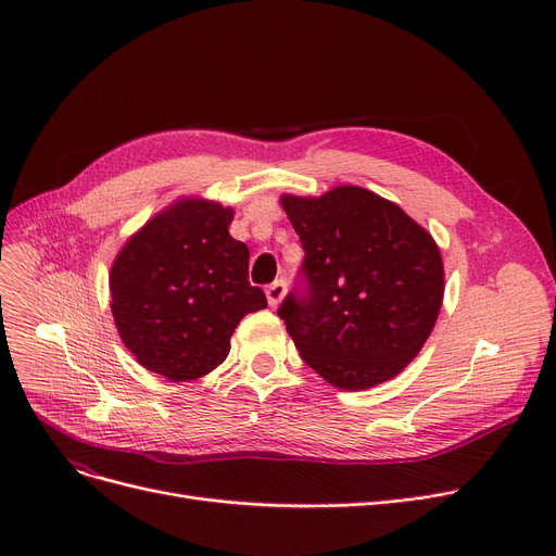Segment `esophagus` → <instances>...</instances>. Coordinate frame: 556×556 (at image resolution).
Returning a JSON list of instances; mask_svg holds the SVG:
<instances>
[{
    "mask_svg": "<svg viewBox=\"0 0 556 556\" xmlns=\"http://www.w3.org/2000/svg\"><path fill=\"white\" fill-rule=\"evenodd\" d=\"M283 295H286V281H283V279H277L275 283H270V286L266 288V298H268V304H270L273 308L283 300Z\"/></svg>",
    "mask_w": 556,
    "mask_h": 556,
    "instance_id": "esophagus-1",
    "label": "esophagus"
}]
</instances>
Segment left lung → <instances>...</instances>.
I'll return each instance as SVG.
<instances>
[{
    "label": "left lung",
    "mask_w": 556,
    "mask_h": 556,
    "mask_svg": "<svg viewBox=\"0 0 556 556\" xmlns=\"http://www.w3.org/2000/svg\"><path fill=\"white\" fill-rule=\"evenodd\" d=\"M281 204L304 261L277 315L300 356L340 390L390 381L440 315V248L399 204L361 187Z\"/></svg>",
    "instance_id": "obj_1"
}]
</instances>
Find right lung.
<instances>
[{
  "label": "right lung",
  "instance_id": "obj_1",
  "mask_svg": "<svg viewBox=\"0 0 556 556\" xmlns=\"http://www.w3.org/2000/svg\"><path fill=\"white\" fill-rule=\"evenodd\" d=\"M231 216L216 202L180 200L112 263L114 325L137 363L168 381L218 367L241 319L268 306L248 281V245L229 237Z\"/></svg>",
  "mask_w": 556,
  "mask_h": 556
}]
</instances>
